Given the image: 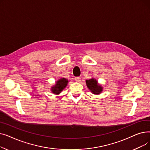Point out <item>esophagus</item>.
I'll use <instances>...</instances> for the list:
<instances>
[{
	"instance_id": "esophagus-1",
	"label": "esophagus",
	"mask_w": 150,
	"mask_h": 150,
	"mask_svg": "<svg viewBox=\"0 0 150 150\" xmlns=\"http://www.w3.org/2000/svg\"><path fill=\"white\" fill-rule=\"evenodd\" d=\"M75 80L76 82H80L81 81V77L80 76H77L75 78Z\"/></svg>"
}]
</instances>
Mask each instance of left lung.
Returning <instances> with one entry per match:
<instances>
[{
    "instance_id": "1",
    "label": "left lung",
    "mask_w": 150,
    "mask_h": 150,
    "mask_svg": "<svg viewBox=\"0 0 150 150\" xmlns=\"http://www.w3.org/2000/svg\"><path fill=\"white\" fill-rule=\"evenodd\" d=\"M86 84L89 91L95 95H99L103 92V88L100 84L98 81L94 78H92L89 80H86Z\"/></svg>"
}]
</instances>
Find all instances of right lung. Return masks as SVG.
Wrapping results in <instances>:
<instances>
[{
  "instance_id": "right-lung-1",
  "label": "right lung",
  "mask_w": 150,
  "mask_h": 150,
  "mask_svg": "<svg viewBox=\"0 0 150 150\" xmlns=\"http://www.w3.org/2000/svg\"><path fill=\"white\" fill-rule=\"evenodd\" d=\"M68 80L65 78H61L58 80H57L54 85L52 86L50 90L53 94L59 95V94L64 90L68 84Z\"/></svg>"
}]
</instances>
